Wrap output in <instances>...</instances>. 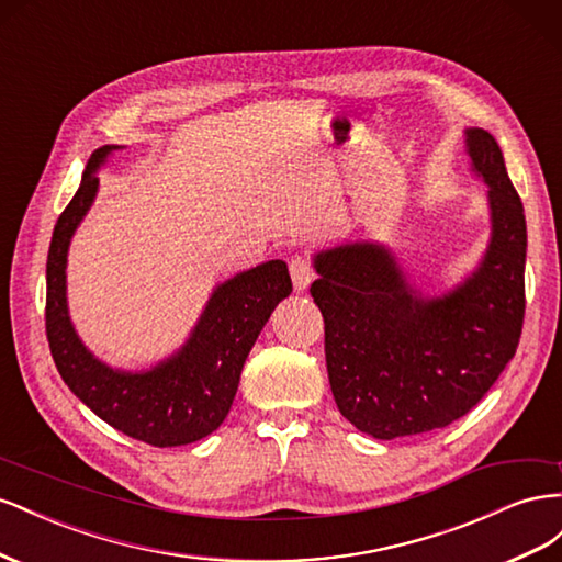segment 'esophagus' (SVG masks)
Listing matches in <instances>:
<instances>
[{"label":"esophagus","mask_w":562,"mask_h":562,"mask_svg":"<svg viewBox=\"0 0 562 562\" xmlns=\"http://www.w3.org/2000/svg\"><path fill=\"white\" fill-rule=\"evenodd\" d=\"M290 276H292V282H294V290L303 292L315 278L313 263L306 259V256H294V259L290 261Z\"/></svg>","instance_id":"obj_1"}]
</instances>
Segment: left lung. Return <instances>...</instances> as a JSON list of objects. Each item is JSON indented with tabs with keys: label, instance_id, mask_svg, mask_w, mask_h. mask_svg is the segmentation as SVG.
Masks as SVG:
<instances>
[{
	"label": "left lung",
	"instance_id": "obj_1",
	"mask_svg": "<svg viewBox=\"0 0 562 562\" xmlns=\"http://www.w3.org/2000/svg\"><path fill=\"white\" fill-rule=\"evenodd\" d=\"M473 169L490 186L492 243L452 294L422 299L379 245L315 256L311 296L325 319L336 407L362 432L393 440L469 414L506 370L522 331L527 226L499 143L469 130Z\"/></svg>",
	"mask_w": 562,
	"mask_h": 562
}]
</instances>
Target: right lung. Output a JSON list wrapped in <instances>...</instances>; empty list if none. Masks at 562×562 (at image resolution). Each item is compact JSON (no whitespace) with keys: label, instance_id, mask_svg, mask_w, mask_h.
Masks as SVG:
<instances>
[{"label":"right lung","instance_id":"1","mask_svg":"<svg viewBox=\"0 0 562 562\" xmlns=\"http://www.w3.org/2000/svg\"><path fill=\"white\" fill-rule=\"evenodd\" d=\"M115 148L91 155L82 183L56 221L46 259V339L63 381L105 424L153 447L188 445L228 416L243 364L270 313L290 296L292 278L284 261H266L221 284L190 341L150 372H115L95 360L70 325L66 259L77 223L99 190L95 169Z\"/></svg>","mask_w":562,"mask_h":562}]
</instances>
